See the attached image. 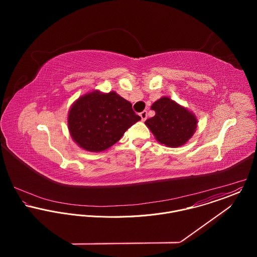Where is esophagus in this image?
Here are the masks:
<instances>
[{"mask_svg":"<svg viewBox=\"0 0 257 257\" xmlns=\"http://www.w3.org/2000/svg\"><path fill=\"white\" fill-rule=\"evenodd\" d=\"M140 114H141V117H142V119L145 121V120H146V119L147 118V110H144V111H142Z\"/></svg>","mask_w":257,"mask_h":257,"instance_id":"1","label":"esophagus"}]
</instances>
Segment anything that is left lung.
<instances>
[{"mask_svg": "<svg viewBox=\"0 0 257 257\" xmlns=\"http://www.w3.org/2000/svg\"><path fill=\"white\" fill-rule=\"evenodd\" d=\"M151 110H155V115L147 119L146 124L160 144L181 147L194 135L197 127L195 115L171 99L157 100Z\"/></svg>", "mask_w": 257, "mask_h": 257, "instance_id": "8db88e82", "label": "left lung"}]
</instances>
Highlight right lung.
I'll return each mask as SVG.
<instances>
[{
  "label": "right lung",
  "instance_id": "1",
  "mask_svg": "<svg viewBox=\"0 0 257 257\" xmlns=\"http://www.w3.org/2000/svg\"><path fill=\"white\" fill-rule=\"evenodd\" d=\"M142 119L133 105L115 92H92L78 99L68 114L75 143L88 151H103L120 140L124 132Z\"/></svg>",
  "mask_w": 257,
  "mask_h": 257
}]
</instances>
